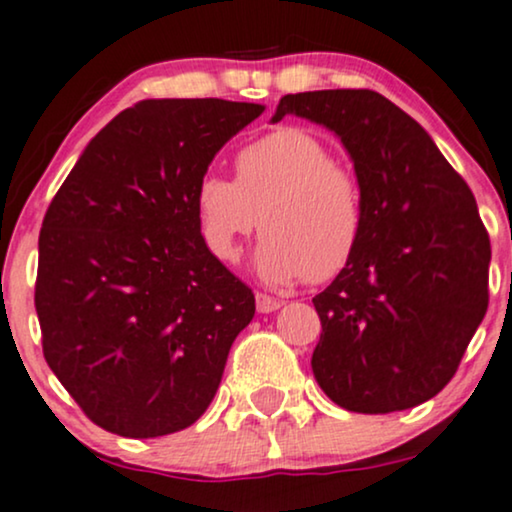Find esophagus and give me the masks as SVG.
Returning <instances> with one entry per match:
<instances>
[{
  "instance_id": "34e87169",
  "label": "esophagus",
  "mask_w": 512,
  "mask_h": 512,
  "mask_svg": "<svg viewBox=\"0 0 512 512\" xmlns=\"http://www.w3.org/2000/svg\"><path fill=\"white\" fill-rule=\"evenodd\" d=\"M255 303H257V312H262V315H269V312L279 310L281 307L279 300L272 298V295H267V293H257Z\"/></svg>"
}]
</instances>
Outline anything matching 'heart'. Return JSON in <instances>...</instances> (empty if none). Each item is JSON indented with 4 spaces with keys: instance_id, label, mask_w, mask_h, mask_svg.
I'll return each instance as SVG.
<instances>
[{
    "instance_id": "1",
    "label": "heart",
    "mask_w": 512,
    "mask_h": 512,
    "mask_svg": "<svg viewBox=\"0 0 512 512\" xmlns=\"http://www.w3.org/2000/svg\"><path fill=\"white\" fill-rule=\"evenodd\" d=\"M236 181L200 176L193 212L214 257L236 262L250 233L267 231L255 267L269 283L334 279L365 229V193L353 169L307 128L283 126L236 152Z\"/></svg>"
}]
</instances>
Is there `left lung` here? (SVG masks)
<instances>
[{
  "instance_id": "8db88e82",
  "label": "left lung",
  "mask_w": 512,
  "mask_h": 512,
  "mask_svg": "<svg viewBox=\"0 0 512 512\" xmlns=\"http://www.w3.org/2000/svg\"><path fill=\"white\" fill-rule=\"evenodd\" d=\"M286 114L334 131L365 193L353 260L312 298L317 384L350 412L415 408L453 379L489 307L491 243L472 190L379 92H298L272 121Z\"/></svg>"
}]
</instances>
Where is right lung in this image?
Segmentation results:
<instances>
[{"instance_id": "1", "label": "right lung", "mask_w": 512, "mask_h": 512, "mask_svg": "<svg viewBox=\"0 0 512 512\" xmlns=\"http://www.w3.org/2000/svg\"><path fill=\"white\" fill-rule=\"evenodd\" d=\"M262 104L143 100L90 140L40 229L42 353L97 427L181 432L219 389L255 295L209 252L193 193Z\"/></svg>"}]
</instances>
